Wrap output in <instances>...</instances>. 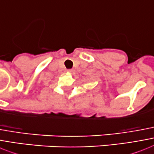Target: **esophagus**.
<instances>
[{"instance_id": "obj_1", "label": "esophagus", "mask_w": 154, "mask_h": 154, "mask_svg": "<svg viewBox=\"0 0 154 154\" xmlns=\"http://www.w3.org/2000/svg\"><path fill=\"white\" fill-rule=\"evenodd\" d=\"M69 73H70L71 74H74V70L73 69H68Z\"/></svg>"}]
</instances>
